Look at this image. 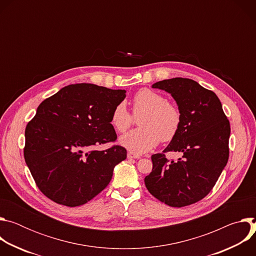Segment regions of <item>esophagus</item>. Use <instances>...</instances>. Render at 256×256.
<instances>
[{
	"label": "esophagus",
	"instance_id": "1",
	"mask_svg": "<svg viewBox=\"0 0 256 256\" xmlns=\"http://www.w3.org/2000/svg\"><path fill=\"white\" fill-rule=\"evenodd\" d=\"M128 159H140V156L138 155V154H134V153H132V152H128Z\"/></svg>",
	"mask_w": 256,
	"mask_h": 256
}]
</instances>
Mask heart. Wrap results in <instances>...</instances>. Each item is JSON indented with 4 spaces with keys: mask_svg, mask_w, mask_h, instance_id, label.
I'll return each instance as SVG.
<instances>
[{
    "mask_svg": "<svg viewBox=\"0 0 256 256\" xmlns=\"http://www.w3.org/2000/svg\"><path fill=\"white\" fill-rule=\"evenodd\" d=\"M132 112L142 114L140 118V128L132 130L120 138V144L136 154L150 151L162 142L171 140L181 124L179 108L166 101V98L153 90L142 89L132 98ZM132 116L124 102L118 103L112 112L110 122L118 132H126Z\"/></svg>",
    "mask_w": 256,
    "mask_h": 256,
    "instance_id": "1",
    "label": "heart"
}]
</instances>
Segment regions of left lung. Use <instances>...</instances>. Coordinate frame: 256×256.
<instances>
[{
    "mask_svg": "<svg viewBox=\"0 0 256 256\" xmlns=\"http://www.w3.org/2000/svg\"><path fill=\"white\" fill-rule=\"evenodd\" d=\"M152 87L171 94L181 124L163 153L152 155L153 169L144 184L170 206H190L212 190L228 162L230 122L218 96L192 79L163 80ZM167 152H179L182 158L169 162Z\"/></svg>",
    "mask_w": 256,
    "mask_h": 256,
    "instance_id": "1",
    "label": "left lung"
}]
</instances>
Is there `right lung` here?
I'll use <instances>...</instances> for the list:
<instances>
[{"label": "right lung", "instance_id": "right-lung-1", "mask_svg": "<svg viewBox=\"0 0 256 256\" xmlns=\"http://www.w3.org/2000/svg\"><path fill=\"white\" fill-rule=\"evenodd\" d=\"M126 90L72 84L44 100L25 128V162L36 186L66 206L88 202L110 182L114 167L126 158L122 146L90 150L114 142L110 124Z\"/></svg>", "mask_w": 256, "mask_h": 256}]
</instances>
